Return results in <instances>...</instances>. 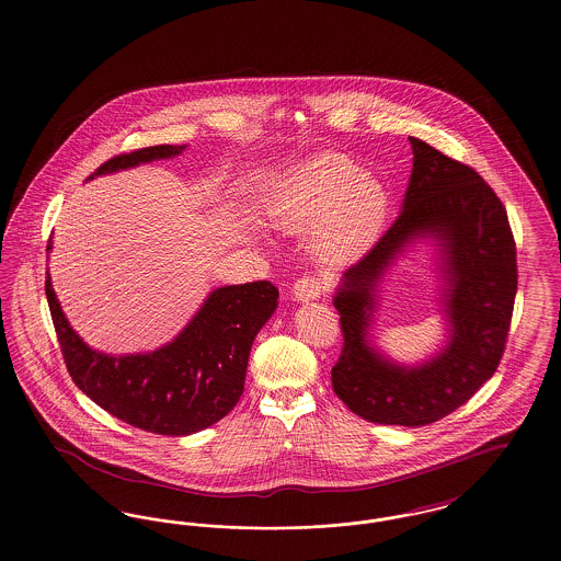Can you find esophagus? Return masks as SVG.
<instances>
[{
	"label": "esophagus",
	"instance_id": "34e87169",
	"mask_svg": "<svg viewBox=\"0 0 561 561\" xmlns=\"http://www.w3.org/2000/svg\"><path fill=\"white\" fill-rule=\"evenodd\" d=\"M325 293V282L320 277H313V275H307L302 279H298L294 284L293 298L298 302H309V300H316L320 298L321 294Z\"/></svg>",
	"mask_w": 561,
	"mask_h": 561
}]
</instances>
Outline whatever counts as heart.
Returning a JSON list of instances; mask_svg holds the SVG:
<instances>
[{"label": "heart", "instance_id": "1", "mask_svg": "<svg viewBox=\"0 0 561 561\" xmlns=\"http://www.w3.org/2000/svg\"><path fill=\"white\" fill-rule=\"evenodd\" d=\"M389 208L387 188L339 153L305 161L284 181L271 222L290 236L316 231L313 252L328 265L362 256L378 238Z\"/></svg>", "mask_w": 561, "mask_h": 561}]
</instances>
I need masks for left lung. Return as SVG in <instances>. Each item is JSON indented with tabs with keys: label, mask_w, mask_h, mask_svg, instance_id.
<instances>
[{
	"label": "left lung",
	"mask_w": 561,
	"mask_h": 561,
	"mask_svg": "<svg viewBox=\"0 0 561 561\" xmlns=\"http://www.w3.org/2000/svg\"><path fill=\"white\" fill-rule=\"evenodd\" d=\"M410 145L414 161L400 216L343 273L332 300L345 339L332 387L364 421L423 427L471 400L496 373L517 293V263L507 210L480 174L421 138L410 136ZM419 240L436 248L449 341L425 363L403 367L373 345V313L386 273Z\"/></svg>",
	"instance_id": "1"
}]
</instances>
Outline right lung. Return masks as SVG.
Listing matches in <instances>:
<instances>
[{"label": "right lung", "mask_w": 561, "mask_h": 561, "mask_svg": "<svg viewBox=\"0 0 561 561\" xmlns=\"http://www.w3.org/2000/svg\"><path fill=\"white\" fill-rule=\"evenodd\" d=\"M185 147L158 145L117 156L88 181L176 158ZM46 296L67 370L90 400L133 427L158 435H191L218 423L240 401L250 348L277 309L279 293L271 282L216 288L170 343L124 355L83 343L60 309L50 273H46Z\"/></svg>", "instance_id": "right-lung-1"}]
</instances>
